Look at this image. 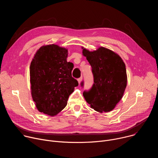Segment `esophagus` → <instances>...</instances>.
Returning <instances> with one entry per match:
<instances>
[{
	"mask_svg": "<svg viewBox=\"0 0 158 158\" xmlns=\"http://www.w3.org/2000/svg\"><path fill=\"white\" fill-rule=\"evenodd\" d=\"M82 77H80V78H79L78 79H77V81H78V83L80 84H81V81H82Z\"/></svg>",
	"mask_w": 158,
	"mask_h": 158,
	"instance_id": "esophagus-1",
	"label": "esophagus"
}]
</instances>
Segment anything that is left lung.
<instances>
[{"label":"left lung","mask_w":158,"mask_h":158,"mask_svg":"<svg viewBox=\"0 0 158 158\" xmlns=\"http://www.w3.org/2000/svg\"><path fill=\"white\" fill-rule=\"evenodd\" d=\"M82 49L83 56L92 67L94 82L83 96L96 111H111L122 99L127 85L125 64L118 54L104 47L94 51Z\"/></svg>","instance_id":"1"}]
</instances>
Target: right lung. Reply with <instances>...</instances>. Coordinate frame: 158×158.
I'll list each match as a JSON object with an SVG mask.
<instances>
[{
	"instance_id": "1",
	"label": "right lung",
	"mask_w": 158,
	"mask_h": 158,
	"mask_svg": "<svg viewBox=\"0 0 158 158\" xmlns=\"http://www.w3.org/2000/svg\"><path fill=\"white\" fill-rule=\"evenodd\" d=\"M67 49L56 44L40 47L30 65L31 95L37 110L50 116L60 112L67 104L78 82L72 77L74 67L67 62Z\"/></svg>"
}]
</instances>
